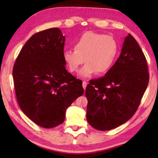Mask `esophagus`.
<instances>
[{"label":"esophagus","instance_id":"1","mask_svg":"<svg viewBox=\"0 0 158 158\" xmlns=\"http://www.w3.org/2000/svg\"><path fill=\"white\" fill-rule=\"evenodd\" d=\"M87 84H88V83H87L86 81H83L82 85H83V88H84V90L85 89V88H86V86H87Z\"/></svg>","mask_w":158,"mask_h":158}]
</instances>
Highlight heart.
Wrapping results in <instances>:
<instances>
[{
    "mask_svg": "<svg viewBox=\"0 0 158 158\" xmlns=\"http://www.w3.org/2000/svg\"><path fill=\"white\" fill-rule=\"evenodd\" d=\"M74 49H65L63 59L70 73H76L79 66L86 63L79 76L88 78L97 73L105 74L114 65L118 54V44L111 35L86 31L74 41Z\"/></svg>",
    "mask_w": 158,
    "mask_h": 158,
    "instance_id": "1",
    "label": "heart"
}]
</instances>
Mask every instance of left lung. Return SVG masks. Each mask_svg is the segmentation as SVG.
I'll use <instances>...</instances> for the list:
<instances>
[{
    "instance_id": "1",
    "label": "left lung",
    "mask_w": 158,
    "mask_h": 158,
    "mask_svg": "<svg viewBox=\"0 0 158 158\" xmlns=\"http://www.w3.org/2000/svg\"><path fill=\"white\" fill-rule=\"evenodd\" d=\"M148 81L145 56L129 33L119 58L110 70L87 85L88 123L101 131L125 123L137 111Z\"/></svg>"
}]
</instances>
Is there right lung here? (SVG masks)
Returning a JSON list of instances; mask_svg holds the SVG:
<instances>
[{"label":"right lung","mask_w":158,"mask_h":158,"mask_svg":"<svg viewBox=\"0 0 158 158\" xmlns=\"http://www.w3.org/2000/svg\"><path fill=\"white\" fill-rule=\"evenodd\" d=\"M65 41L58 28L34 34L20 51L13 68L19 105L29 119L44 128L63 123L67 109L84 92L81 80L65 69Z\"/></svg>","instance_id":"1"}]
</instances>
